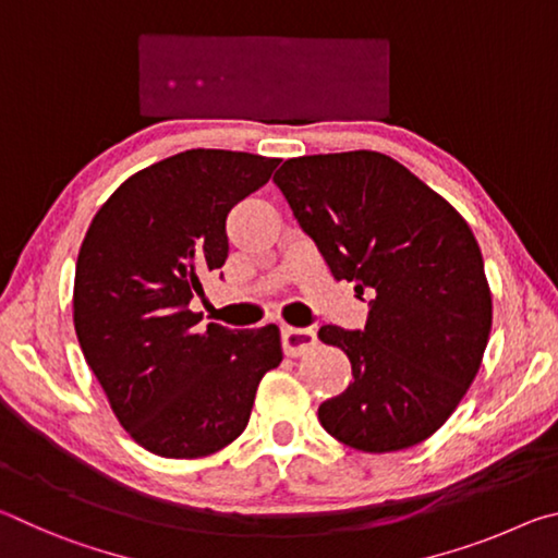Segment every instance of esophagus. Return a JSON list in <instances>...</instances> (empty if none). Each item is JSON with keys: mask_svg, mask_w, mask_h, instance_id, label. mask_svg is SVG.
<instances>
[{"mask_svg": "<svg viewBox=\"0 0 558 558\" xmlns=\"http://www.w3.org/2000/svg\"><path fill=\"white\" fill-rule=\"evenodd\" d=\"M317 344L315 329L305 327H282V352L288 356H302Z\"/></svg>", "mask_w": 558, "mask_h": 558, "instance_id": "34e87169", "label": "esophagus"}]
</instances>
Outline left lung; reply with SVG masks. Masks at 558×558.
Instances as JSON below:
<instances>
[{
	"instance_id": "obj_1",
	"label": "left lung",
	"mask_w": 558,
	"mask_h": 558,
	"mask_svg": "<svg viewBox=\"0 0 558 558\" xmlns=\"http://www.w3.org/2000/svg\"><path fill=\"white\" fill-rule=\"evenodd\" d=\"M272 182L332 276L374 295L364 329L319 327L354 376L319 405V423L362 452L418 446L468 393L493 327L483 253L468 221L372 149L288 159Z\"/></svg>"
}]
</instances>
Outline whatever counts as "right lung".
<instances>
[{
	"instance_id": "right-lung-1",
	"label": "right lung",
	"mask_w": 558,
	"mask_h": 558,
	"mask_svg": "<svg viewBox=\"0 0 558 558\" xmlns=\"http://www.w3.org/2000/svg\"><path fill=\"white\" fill-rule=\"evenodd\" d=\"M280 159L186 149L125 179L81 243L73 325L120 426L159 458L219 452L282 362L280 329H196L204 272L229 256L226 216Z\"/></svg>"
}]
</instances>
